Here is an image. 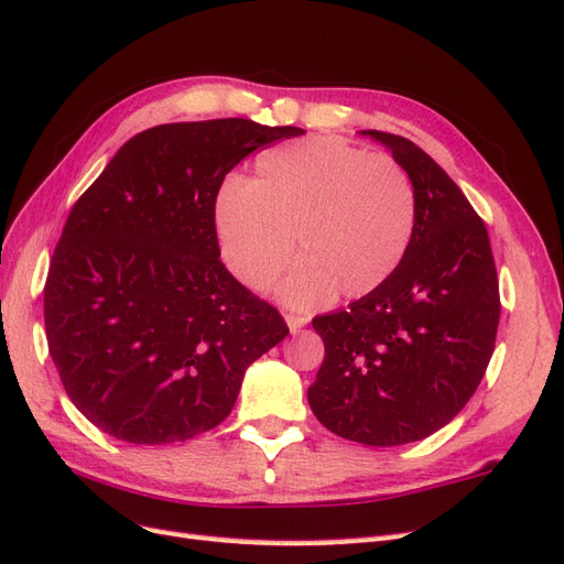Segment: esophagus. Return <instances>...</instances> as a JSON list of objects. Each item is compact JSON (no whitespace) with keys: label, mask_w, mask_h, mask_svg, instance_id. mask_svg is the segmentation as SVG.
<instances>
[{"label":"esophagus","mask_w":564,"mask_h":564,"mask_svg":"<svg viewBox=\"0 0 564 564\" xmlns=\"http://www.w3.org/2000/svg\"><path fill=\"white\" fill-rule=\"evenodd\" d=\"M285 324H288V328H291V334H297L302 326L310 324V319L302 314H285Z\"/></svg>","instance_id":"obj_1"}]
</instances>
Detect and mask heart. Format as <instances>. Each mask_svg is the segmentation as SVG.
Instances as JSON below:
<instances>
[{
  "label": "heart",
  "instance_id": "heart-1",
  "mask_svg": "<svg viewBox=\"0 0 564 564\" xmlns=\"http://www.w3.org/2000/svg\"><path fill=\"white\" fill-rule=\"evenodd\" d=\"M416 226L414 185L393 156L367 154L338 138L283 142L259 154L254 181L230 178L214 199V234L224 267L283 305L310 310L338 291H377L405 259Z\"/></svg>",
  "mask_w": 564,
  "mask_h": 564
}]
</instances>
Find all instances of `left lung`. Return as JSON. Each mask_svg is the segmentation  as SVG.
I'll return each instance as SVG.
<instances>
[{
    "label": "left lung",
    "instance_id": "8db88e82",
    "mask_svg": "<svg viewBox=\"0 0 564 564\" xmlns=\"http://www.w3.org/2000/svg\"><path fill=\"white\" fill-rule=\"evenodd\" d=\"M362 135L408 171L416 226L391 279L312 322L326 355L307 400L336 436L391 447L467 405L494 355L500 295L486 226L453 178L408 138Z\"/></svg>",
    "mask_w": 564,
    "mask_h": 564
}]
</instances>
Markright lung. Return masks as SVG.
I'll return each mask as SVG.
<instances>
[{
  "label": "right lung",
  "mask_w": 564,
  "mask_h": 564,
  "mask_svg": "<svg viewBox=\"0 0 564 564\" xmlns=\"http://www.w3.org/2000/svg\"><path fill=\"white\" fill-rule=\"evenodd\" d=\"M293 126L216 119L128 140L68 214L45 285L47 345L70 402L135 445L191 441L234 410L245 371L288 336L221 264L214 199Z\"/></svg>",
  "instance_id": "1"
}]
</instances>
